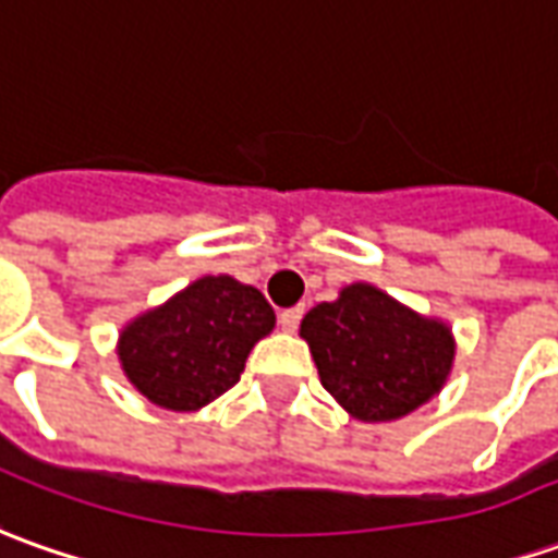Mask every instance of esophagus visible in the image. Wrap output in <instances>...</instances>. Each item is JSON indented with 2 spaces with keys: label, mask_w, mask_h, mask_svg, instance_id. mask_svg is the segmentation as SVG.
<instances>
[{
  "label": "esophagus",
  "mask_w": 558,
  "mask_h": 558,
  "mask_svg": "<svg viewBox=\"0 0 558 558\" xmlns=\"http://www.w3.org/2000/svg\"><path fill=\"white\" fill-rule=\"evenodd\" d=\"M280 329H287V332H295V327H299V320H302V308L295 305V308H283L280 311Z\"/></svg>",
  "instance_id": "34e87169"
}]
</instances>
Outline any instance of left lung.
<instances>
[{
  "label": "left lung",
  "instance_id": "obj_1",
  "mask_svg": "<svg viewBox=\"0 0 558 558\" xmlns=\"http://www.w3.org/2000/svg\"><path fill=\"white\" fill-rule=\"evenodd\" d=\"M320 385L360 422H393L427 403L452 373L446 324L415 314L369 283L344 287L302 320Z\"/></svg>",
  "mask_w": 558,
  "mask_h": 558
}]
</instances>
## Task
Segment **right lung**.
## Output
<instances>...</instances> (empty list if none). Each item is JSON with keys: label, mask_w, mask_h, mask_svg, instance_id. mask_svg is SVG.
<instances>
[{"label": "right lung", "mask_w": 558, "mask_h": 558, "mask_svg": "<svg viewBox=\"0 0 558 558\" xmlns=\"http://www.w3.org/2000/svg\"><path fill=\"white\" fill-rule=\"evenodd\" d=\"M271 329L275 311L256 287L207 275L121 329V369L155 407L195 412L241 381Z\"/></svg>", "instance_id": "1"}]
</instances>
